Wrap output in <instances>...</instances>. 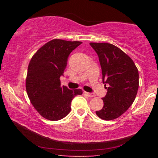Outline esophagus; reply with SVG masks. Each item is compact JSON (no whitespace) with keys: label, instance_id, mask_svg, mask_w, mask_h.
Returning <instances> with one entry per match:
<instances>
[{"label":"esophagus","instance_id":"obj_1","mask_svg":"<svg viewBox=\"0 0 158 158\" xmlns=\"http://www.w3.org/2000/svg\"><path fill=\"white\" fill-rule=\"evenodd\" d=\"M85 95H87L88 97H94L95 96V94H93V93H88V92H85L84 93Z\"/></svg>","mask_w":158,"mask_h":158}]
</instances>
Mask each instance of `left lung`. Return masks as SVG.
I'll return each instance as SVG.
<instances>
[{
    "label": "left lung",
    "mask_w": 158,
    "mask_h": 158,
    "mask_svg": "<svg viewBox=\"0 0 158 158\" xmlns=\"http://www.w3.org/2000/svg\"><path fill=\"white\" fill-rule=\"evenodd\" d=\"M90 45L98 56L103 83L107 89L102 109L96 114L103 120L115 119L135 101L139 88L138 70L133 60L118 47L109 43L91 42Z\"/></svg>",
    "instance_id": "1"
}]
</instances>
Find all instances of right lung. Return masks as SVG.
Instances as JSON below:
<instances>
[{"label":"right lung","mask_w":158,"mask_h":158,"mask_svg":"<svg viewBox=\"0 0 158 158\" xmlns=\"http://www.w3.org/2000/svg\"><path fill=\"white\" fill-rule=\"evenodd\" d=\"M82 44L52 40L41 47L28 66L26 89L29 98L39 114L47 119L57 121L65 117L71 110V101L81 89L70 90L61 85L71 52Z\"/></svg>","instance_id":"obj_1"}]
</instances>
